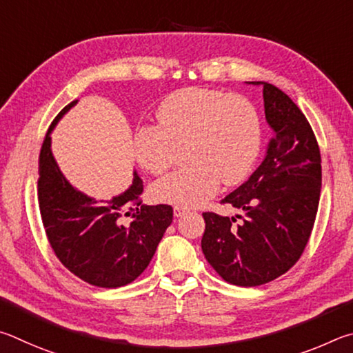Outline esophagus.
Listing matches in <instances>:
<instances>
[{"instance_id": "obj_1", "label": "esophagus", "mask_w": 353, "mask_h": 353, "mask_svg": "<svg viewBox=\"0 0 353 353\" xmlns=\"http://www.w3.org/2000/svg\"><path fill=\"white\" fill-rule=\"evenodd\" d=\"M186 212H189L188 208H183V206L173 208V215H175V217H181V215H184Z\"/></svg>"}]
</instances>
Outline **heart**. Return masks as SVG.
<instances>
[{"instance_id":"1","label":"heart","mask_w":353,"mask_h":353,"mask_svg":"<svg viewBox=\"0 0 353 353\" xmlns=\"http://www.w3.org/2000/svg\"><path fill=\"white\" fill-rule=\"evenodd\" d=\"M158 125L134 134V157L142 169L161 175L188 147L186 169L153 184L154 201L200 206L220 181L236 186L248 178L262 147L261 114L248 97L212 88L178 90L157 110Z\"/></svg>"}]
</instances>
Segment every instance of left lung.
I'll return each mask as SVG.
<instances>
[{
  "label": "left lung",
  "mask_w": 353,
  "mask_h": 353,
  "mask_svg": "<svg viewBox=\"0 0 353 353\" xmlns=\"http://www.w3.org/2000/svg\"><path fill=\"white\" fill-rule=\"evenodd\" d=\"M254 83V82H252ZM261 83V82H257ZM265 117L273 132L267 157L250 180L221 203L234 217L205 212L201 250L219 276L257 287L285 274L310 239L321 194V152L307 117L285 92L262 82Z\"/></svg>",
  "instance_id": "obj_1"
}]
</instances>
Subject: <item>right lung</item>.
I'll list each match as a JSON object with an SVG mask.
<instances>
[{
	"label": "right lung",
	"mask_w": 353,
	"mask_h": 353,
	"mask_svg": "<svg viewBox=\"0 0 353 353\" xmlns=\"http://www.w3.org/2000/svg\"><path fill=\"white\" fill-rule=\"evenodd\" d=\"M72 101L55 116L39 158V206L49 245L63 267L101 288H117L142 274L173 219L169 205H141L136 175L125 192L97 203L79 192L60 172L51 152V132Z\"/></svg>",
	"instance_id": "add662e5"
}]
</instances>
